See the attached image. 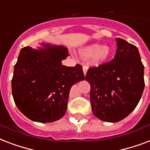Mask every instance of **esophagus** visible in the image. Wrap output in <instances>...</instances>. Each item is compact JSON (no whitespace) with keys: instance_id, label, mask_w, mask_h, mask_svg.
I'll return each instance as SVG.
<instances>
[{"instance_id":"1","label":"esophagus","mask_w":150,"mask_h":150,"mask_svg":"<svg viewBox=\"0 0 150 150\" xmlns=\"http://www.w3.org/2000/svg\"><path fill=\"white\" fill-rule=\"evenodd\" d=\"M82 70H83V73H84V75H86V72H87V70H88V67L86 65H84L82 67Z\"/></svg>"}]
</instances>
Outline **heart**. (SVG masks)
I'll list each match as a JSON object with an SVG mask.
<instances>
[{
    "instance_id": "1",
    "label": "heart",
    "mask_w": 150,
    "mask_h": 150,
    "mask_svg": "<svg viewBox=\"0 0 150 150\" xmlns=\"http://www.w3.org/2000/svg\"><path fill=\"white\" fill-rule=\"evenodd\" d=\"M110 54L111 49L109 47H102L97 43L88 46L80 51V55L83 58L92 57V63L96 66L106 63Z\"/></svg>"
}]
</instances>
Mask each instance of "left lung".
<instances>
[{"mask_svg": "<svg viewBox=\"0 0 150 150\" xmlns=\"http://www.w3.org/2000/svg\"><path fill=\"white\" fill-rule=\"evenodd\" d=\"M112 61L89 68L85 80L90 84V103L101 121L117 122L128 116L139 102L145 87L144 65L138 48L116 39Z\"/></svg>", "mask_w": 150, "mask_h": 150, "instance_id": "obj_1", "label": "left lung"}]
</instances>
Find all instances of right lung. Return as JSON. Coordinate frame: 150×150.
I'll return each instance as SVG.
<instances>
[{"label":"right lung","mask_w":150,"mask_h":150,"mask_svg":"<svg viewBox=\"0 0 150 150\" xmlns=\"http://www.w3.org/2000/svg\"><path fill=\"white\" fill-rule=\"evenodd\" d=\"M44 48L21 50L11 79L18 109L33 121L47 123L61 119L67 110L73 85L85 79L82 67L62 65L69 55L62 46L42 43Z\"/></svg>","instance_id":"right-lung-1"}]
</instances>
